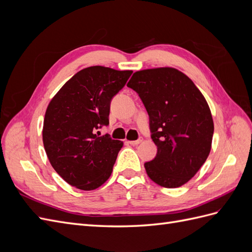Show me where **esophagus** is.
<instances>
[{
	"label": "esophagus",
	"mask_w": 252,
	"mask_h": 252,
	"mask_svg": "<svg viewBox=\"0 0 252 252\" xmlns=\"http://www.w3.org/2000/svg\"><path fill=\"white\" fill-rule=\"evenodd\" d=\"M142 141H143L142 139H139V140H136V141H127V143L130 144V145H133V146H135V145H139Z\"/></svg>",
	"instance_id": "esophagus-1"
}]
</instances>
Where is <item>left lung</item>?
Segmentation results:
<instances>
[{"instance_id":"8db88e82","label":"left lung","mask_w":252,"mask_h":252,"mask_svg":"<svg viewBox=\"0 0 252 252\" xmlns=\"http://www.w3.org/2000/svg\"><path fill=\"white\" fill-rule=\"evenodd\" d=\"M128 87L139 94L150 122L157 157L148 177L165 188L181 187L207 159L215 130L209 105L194 83L172 67L139 70Z\"/></svg>"}]
</instances>
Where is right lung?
<instances>
[{
  "instance_id": "right-lung-1",
  "label": "right lung",
  "mask_w": 252,
  "mask_h": 252,
  "mask_svg": "<svg viewBox=\"0 0 252 252\" xmlns=\"http://www.w3.org/2000/svg\"><path fill=\"white\" fill-rule=\"evenodd\" d=\"M132 70L104 66L84 68L68 80L49 102L43 144L49 162L68 184L94 190L109 179L123 142L97 134L109 123L110 101Z\"/></svg>"
}]
</instances>
